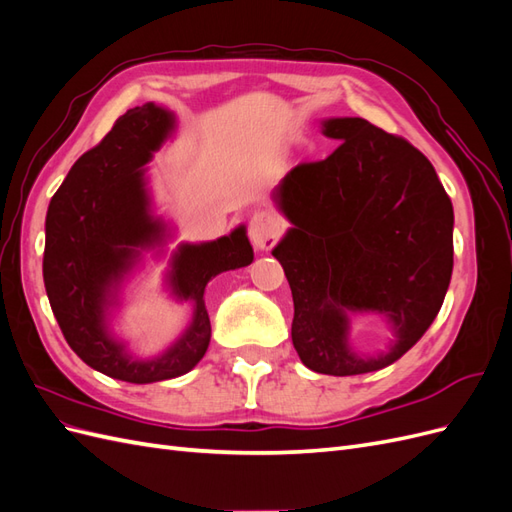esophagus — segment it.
I'll return each instance as SVG.
<instances>
[{"instance_id":"1","label":"esophagus","mask_w":512,"mask_h":512,"mask_svg":"<svg viewBox=\"0 0 512 512\" xmlns=\"http://www.w3.org/2000/svg\"><path fill=\"white\" fill-rule=\"evenodd\" d=\"M282 220L271 211H256L250 218V239L256 250H271L277 237L282 235Z\"/></svg>"}]
</instances>
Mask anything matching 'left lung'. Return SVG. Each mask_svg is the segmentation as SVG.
<instances>
[{
	"instance_id": "obj_1",
	"label": "left lung",
	"mask_w": 512,
	"mask_h": 512,
	"mask_svg": "<svg viewBox=\"0 0 512 512\" xmlns=\"http://www.w3.org/2000/svg\"><path fill=\"white\" fill-rule=\"evenodd\" d=\"M342 141L327 160L294 166L271 198L292 224L273 256L292 290V344L327 376L378 371L401 359L436 320L453 273V203L431 162L361 117H331ZM382 315L389 351L349 346V318Z\"/></svg>"
}]
</instances>
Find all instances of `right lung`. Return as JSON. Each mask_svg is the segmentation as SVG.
Instances as JSON below:
<instances>
[{
  "instance_id": "obj_1",
  "label": "right lung",
  "mask_w": 512,
  "mask_h": 512,
  "mask_svg": "<svg viewBox=\"0 0 512 512\" xmlns=\"http://www.w3.org/2000/svg\"><path fill=\"white\" fill-rule=\"evenodd\" d=\"M175 128V115L158 104L130 108L100 145L74 162L46 211L42 275L59 329L91 369L132 384L170 380L196 367L211 339L205 286L254 260L245 226L215 241L181 243L170 256L166 286L177 301L192 303L188 329L151 359L134 356L111 331L126 275L143 252L164 247L170 237L151 209L147 164Z\"/></svg>"
}]
</instances>
